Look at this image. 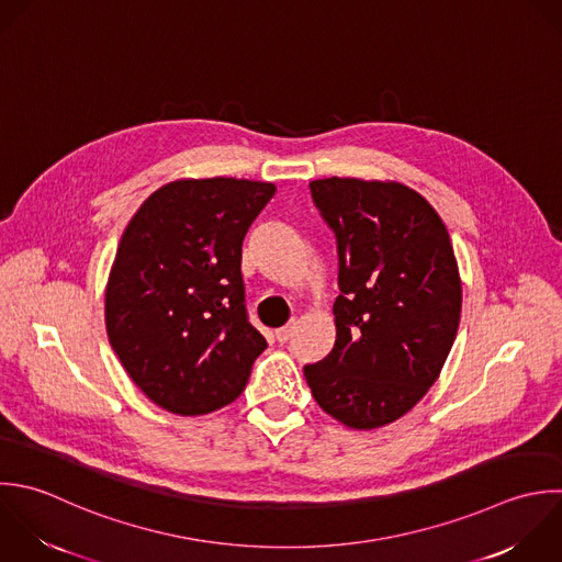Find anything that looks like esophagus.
<instances>
[{"label": "esophagus", "instance_id": "esophagus-1", "mask_svg": "<svg viewBox=\"0 0 562 562\" xmlns=\"http://www.w3.org/2000/svg\"><path fill=\"white\" fill-rule=\"evenodd\" d=\"M293 328H295V324H286V326L278 328V330H276V339H278L280 344H286V341L293 337Z\"/></svg>", "mask_w": 562, "mask_h": 562}]
</instances>
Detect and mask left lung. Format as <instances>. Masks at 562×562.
Returning a JSON list of instances; mask_svg holds the SVG:
<instances>
[{
  "label": "left lung",
  "instance_id": "8db88e82",
  "mask_svg": "<svg viewBox=\"0 0 562 562\" xmlns=\"http://www.w3.org/2000/svg\"><path fill=\"white\" fill-rule=\"evenodd\" d=\"M311 196L337 238L341 293L335 346L304 376L335 420L376 429L440 376L462 313L458 260L438 212L403 183L330 177Z\"/></svg>",
  "mask_w": 562,
  "mask_h": 562
}]
</instances>
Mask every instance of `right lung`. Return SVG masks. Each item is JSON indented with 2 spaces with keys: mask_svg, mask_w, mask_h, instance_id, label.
Segmentation results:
<instances>
[{
  "mask_svg": "<svg viewBox=\"0 0 562 562\" xmlns=\"http://www.w3.org/2000/svg\"><path fill=\"white\" fill-rule=\"evenodd\" d=\"M273 194L265 181L181 179L128 221L104 322L120 363L155 405L201 416L243 394L267 348L245 308L243 240Z\"/></svg>",
  "mask_w": 562,
  "mask_h": 562,
  "instance_id": "obj_1",
  "label": "right lung"
}]
</instances>
